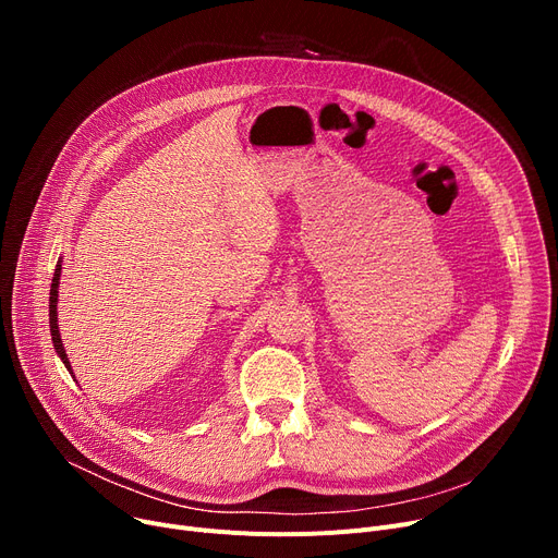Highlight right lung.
Returning <instances> with one entry per match:
<instances>
[{
    "label": "right lung",
    "instance_id": "obj_1",
    "mask_svg": "<svg viewBox=\"0 0 558 558\" xmlns=\"http://www.w3.org/2000/svg\"><path fill=\"white\" fill-rule=\"evenodd\" d=\"M58 284H61V262L56 264L53 280H51V291H49V328H51V341H53V348H56L58 357L63 360L65 368L72 373V366H70V360H68V353H65L63 341H61V332H58V312H56V305H58Z\"/></svg>",
    "mask_w": 558,
    "mask_h": 558
}]
</instances>
